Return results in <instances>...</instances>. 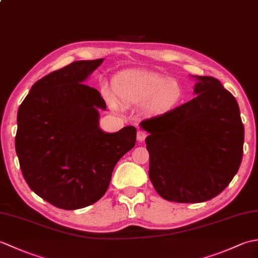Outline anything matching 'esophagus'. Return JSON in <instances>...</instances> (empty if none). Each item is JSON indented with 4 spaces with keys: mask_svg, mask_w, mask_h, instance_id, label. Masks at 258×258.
Instances as JSON below:
<instances>
[{
    "mask_svg": "<svg viewBox=\"0 0 258 258\" xmlns=\"http://www.w3.org/2000/svg\"><path fill=\"white\" fill-rule=\"evenodd\" d=\"M146 136H147V134H146L145 131H142V130L139 131V132H138V141L143 142L146 139Z\"/></svg>",
    "mask_w": 258,
    "mask_h": 258,
    "instance_id": "obj_1",
    "label": "esophagus"
}]
</instances>
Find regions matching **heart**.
I'll return each instance as SVG.
<instances>
[{
    "label": "heart",
    "instance_id": "b5f03b06",
    "mask_svg": "<svg viewBox=\"0 0 258 258\" xmlns=\"http://www.w3.org/2000/svg\"><path fill=\"white\" fill-rule=\"evenodd\" d=\"M114 94L107 87L103 93L112 106H117V100L128 104H145V108L152 113L168 111L179 102L183 90L178 82L165 75L147 72V71L131 70L116 75L113 81Z\"/></svg>",
    "mask_w": 258,
    "mask_h": 258
}]
</instances>
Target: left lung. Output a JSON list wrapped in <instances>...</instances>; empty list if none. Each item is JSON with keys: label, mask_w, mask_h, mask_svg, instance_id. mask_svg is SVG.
Wrapping results in <instances>:
<instances>
[{"label": "left lung", "mask_w": 258, "mask_h": 258, "mask_svg": "<svg viewBox=\"0 0 258 258\" xmlns=\"http://www.w3.org/2000/svg\"><path fill=\"white\" fill-rule=\"evenodd\" d=\"M195 78L193 100L141 122L150 133V179L169 202L212 200L242 163L244 125L236 98L217 79Z\"/></svg>", "instance_id": "8db88e82"}]
</instances>
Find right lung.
Returning a JSON list of instances; mask_svg holds the SVG:
<instances>
[{
	"label": "right lung",
	"instance_id": "add662e5",
	"mask_svg": "<svg viewBox=\"0 0 258 258\" xmlns=\"http://www.w3.org/2000/svg\"><path fill=\"white\" fill-rule=\"evenodd\" d=\"M103 61H75L32 86L19 107L15 150L23 177L36 195L62 210L94 204L113 169L136 142V128L107 134L97 108L106 104L83 82Z\"/></svg>",
	"mask_w": 258,
	"mask_h": 258
}]
</instances>
